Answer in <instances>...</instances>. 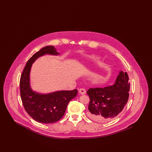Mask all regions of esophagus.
<instances>
[{
  "label": "esophagus",
  "mask_w": 152,
  "mask_h": 152,
  "mask_svg": "<svg viewBox=\"0 0 152 152\" xmlns=\"http://www.w3.org/2000/svg\"><path fill=\"white\" fill-rule=\"evenodd\" d=\"M80 94H86V91L84 88H80L79 91Z\"/></svg>",
  "instance_id": "esophagus-1"
}]
</instances>
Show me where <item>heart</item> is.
I'll return each instance as SVG.
<instances>
[{
	"label": "heart",
	"mask_w": 152,
	"mask_h": 152,
	"mask_svg": "<svg viewBox=\"0 0 152 152\" xmlns=\"http://www.w3.org/2000/svg\"><path fill=\"white\" fill-rule=\"evenodd\" d=\"M91 59L92 61H96L100 59V57L98 56H93L91 58ZM100 77H101L100 73L99 72H96L94 73L92 76V80L94 82L97 81L100 79Z\"/></svg>",
	"instance_id": "1"
}]
</instances>
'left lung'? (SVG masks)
Returning a JSON list of instances; mask_svg holds the SVG:
<instances>
[{"label": "left lung", "instance_id": "1", "mask_svg": "<svg viewBox=\"0 0 152 152\" xmlns=\"http://www.w3.org/2000/svg\"><path fill=\"white\" fill-rule=\"evenodd\" d=\"M129 89L128 75L123 71H120L113 86L89 89L87 92L90 98L88 116L99 123L112 120L126 105Z\"/></svg>", "mask_w": 152, "mask_h": 152}]
</instances>
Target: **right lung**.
Returning <instances> with one entry per match:
<instances>
[{"instance_id":"add662e5","label":"right lung","mask_w":152,"mask_h":152,"mask_svg":"<svg viewBox=\"0 0 152 152\" xmlns=\"http://www.w3.org/2000/svg\"><path fill=\"white\" fill-rule=\"evenodd\" d=\"M45 55H60L56 49L46 46L29 58L22 72L20 80V96L23 105L27 113L38 123H56L64 115L69 102L77 94V90L59 91L41 94L32 90L30 84L32 65L38 58Z\"/></svg>"}]
</instances>
